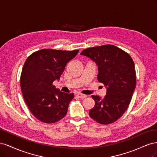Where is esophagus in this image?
Here are the masks:
<instances>
[{
  "label": "esophagus",
  "instance_id": "obj_1",
  "mask_svg": "<svg viewBox=\"0 0 157 157\" xmlns=\"http://www.w3.org/2000/svg\"><path fill=\"white\" fill-rule=\"evenodd\" d=\"M77 96L78 97V98H86L87 97V96L86 95H85V94H82V93H77Z\"/></svg>",
  "mask_w": 157,
  "mask_h": 157
}]
</instances>
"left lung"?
<instances>
[{
    "instance_id": "8db88e82",
    "label": "left lung",
    "mask_w": 157,
    "mask_h": 157,
    "mask_svg": "<svg viewBox=\"0 0 157 157\" xmlns=\"http://www.w3.org/2000/svg\"><path fill=\"white\" fill-rule=\"evenodd\" d=\"M80 54L96 63L98 81L107 87L103 99L92 96L95 105L89 115L99 124H111L122 116L131 101L136 84L134 61L127 52L111 44L88 48Z\"/></svg>"
}]
</instances>
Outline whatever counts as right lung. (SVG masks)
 I'll return each mask as SVG.
<instances>
[{
  "instance_id": "add662e5",
  "label": "right lung",
  "mask_w": 157,
  "mask_h": 157,
  "mask_svg": "<svg viewBox=\"0 0 157 157\" xmlns=\"http://www.w3.org/2000/svg\"><path fill=\"white\" fill-rule=\"evenodd\" d=\"M78 52L42 49L26 59L20 77L21 90L28 108L38 120L52 124L67 114L74 94L61 92L53 82L59 79L66 65Z\"/></svg>"
}]
</instances>
